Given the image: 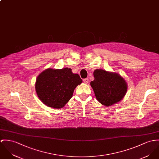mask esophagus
<instances>
[{"label": "esophagus", "instance_id": "34e87169", "mask_svg": "<svg viewBox=\"0 0 159 159\" xmlns=\"http://www.w3.org/2000/svg\"><path fill=\"white\" fill-rule=\"evenodd\" d=\"M83 81L84 83H87L89 82V79L88 78H85V79H83Z\"/></svg>", "mask_w": 159, "mask_h": 159}]
</instances>
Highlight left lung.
<instances>
[{
  "label": "left lung",
  "instance_id": "left-lung-1",
  "mask_svg": "<svg viewBox=\"0 0 159 159\" xmlns=\"http://www.w3.org/2000/svg\"><path fill=\"white\" fill-rule=\"evenodd\" d=\"M95 80L90 83L96 98L104 106H111L121 99L127 91L125 80L118 74L102 69L93 72Z\"/></svg>",
  "mask_w": 159,
  "mask_h": 159
}]
</instances>
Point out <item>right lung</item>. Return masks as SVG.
<instances>
[{
  "label": "right lung",
  "mask_w": 159,
  "mask_h": 159,
  "mask_svg": "<svg viewBox=\"0 0 159 159\" xmlns=\"http://www.w3.org/2000/svg\"><path fill=\"white\" fill-rule=\"evenodd\" d=\"M81 83L79 75L73 73L71 69H48L38 76L35 89L43 104L59 109L70 100L74 89Z\"/></svg>",
  "instance_id": "obj_1"
}]
</instances>
